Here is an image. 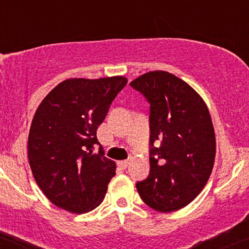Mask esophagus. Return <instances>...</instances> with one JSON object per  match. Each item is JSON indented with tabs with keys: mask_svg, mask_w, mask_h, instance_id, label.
<instances>
[{
	"mask_svg": "<svg viewBox=\"0 0 249 249\" xmlns=\"http://www.w3.org/2000/svg\"><path fill=\"white\" fill-rule=\"evenodd\" d=\"M117 164H118L119 168L126 169L127 165H129V160H119V162L117 163Z\"/></svg>",
	"mask_w": 249,
	"mask_h": 249,
	"instance_id": "esophagus-1",
	"label": "esophagus"
}]
</instances>
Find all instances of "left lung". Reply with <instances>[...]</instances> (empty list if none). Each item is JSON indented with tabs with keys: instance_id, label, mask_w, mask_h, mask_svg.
<instances>
[{
	"instance_id": "8db88e82",
	"label": "left lung",
	"mask_w": 249,
	"mask_h": 249,
	"mask_svg": "<svg viewBox=\"0 0 249 249\" xmlns=\"http://www.w3.org/2000/svg\"><path fill=\"white\" fill-rule=\"evenodd\" d=\"M130 86L150 104V173L136 183L139 196L157 212L181 209L201 193L214 166L208 107L185 81L164 71L145 73Z\"/></svg>"
}]
</instances>
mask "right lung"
<instances>
[{"instance_id": "add662e5", "label": "right lung", "mask_w": 249, "mask_h": 249, "mask_svg": "<svg viewBox=\"0 0 249 249\" xmlns=\"http://www.w3.org/2000/svg\"><path fill=\"white\" fill-rule=\"evenodd\" d=\"M127 84L124 76L68 79L40 104L28 137V160L42 193L59 208L83 214L102 203L116 163L105 157L97 129ZM100 145L98 154L93 150Z\"/></svg>"}]
</instances>
